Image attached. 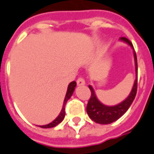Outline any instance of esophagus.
Segmentation results:
<instances>
[{
    "label": "esophagus",
    "mask_w": 154,
    "mask_h": 154,
    "mask_svg": "<svg viewBox=\"0 0 154 154\" xmlns=\"http://www.w3.org/2000/svg\"><path fill=\"white\" fill-rule=\"evenodd\" d=\"M76 83H77L78 85H83L85 84V80L83 79L82 77H79V78H78L77 80H76Z\"/></svg>",
    "instance_id": "1"
}]
</instances>
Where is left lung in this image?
Here are the masks:
<instances>
[{"mask_svg": "<svg viewBox=\"0 0 154 154\" xmlns=\"http://www.w3.org/2000/svg\"><path fill=\"white\" fill-rule=\"evenodd\" d=\"M121 40L127 42L131 47L134 48L132 42L129 40H128L125 37H122ZM134 60H135V68H136V73L137 77L135 79L134 85L133 87L130 94L128 95L126 100L123 101L122 103L118 104L116 106H105L103 103H101L98 100V99L94 94V91L90 85L89 88L91 91V96L89 98V102L87 103L86 111L87 114H89V117L94 121L97 124H111L114 121L119 119L121 116H123L126 111L128 109L131 103L134 100L136 94H137V89H138V62H137V55L134 51Z\"/></svg>", "mask_w": 154, "mask_h": 154, "instance_id": "1", "label": "left lung"}]
</instances>
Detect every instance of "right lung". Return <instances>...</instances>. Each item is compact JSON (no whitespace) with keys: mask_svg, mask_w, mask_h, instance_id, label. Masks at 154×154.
I'll use <instances>...</instances> for the list:
<instances>
[{"mask_svg":"<svg viewBox=\"0 0 154 154\" xmlns=\"http://www.w3.org/2000/svg\"><path fill=\"white\" fill-rule=\"evenodd\" d=\"M75 86H76V82L75 81H72L68 86V89H67V92H66V95H65V101H64V105H63V108H62L61 112H60V114H59V116H58L55 119H54L53 122H51V124H46V125H43V126H40V128H53L54 126H56L57 124H59L60 123H61L62 120L64 119V118H65V103L66 102L68 101V100H69V98L71 97L72 94L74 92V90H75Z\"/></svg>","mask_w":154,"mask_h":154,"instance_id":"right-lung-1","label":"right lung"}]
</instances>
